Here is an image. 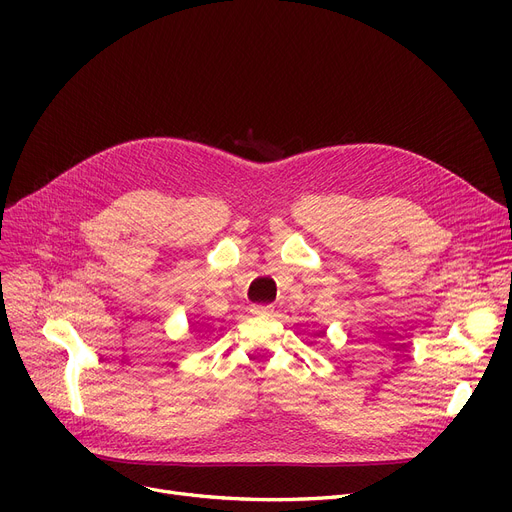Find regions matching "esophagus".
Masks as SVG:
<instances>
[{
  "mask_svg": "<svg viewBox=\"0 0 512 512\" xmlns=\"http://www.w3.org/2000/svg\"><path fill=\"white\" fill-rule=\"evenodd\" d=\"M272 311H274L272 305H253L251 307V313L257 317H267V315H272Z\"/></svg>",
  "mask_w": 512,
  "mask_h": 512,
  "instance_id": "1",
  "label": "esophagus"
}]
</instances>
